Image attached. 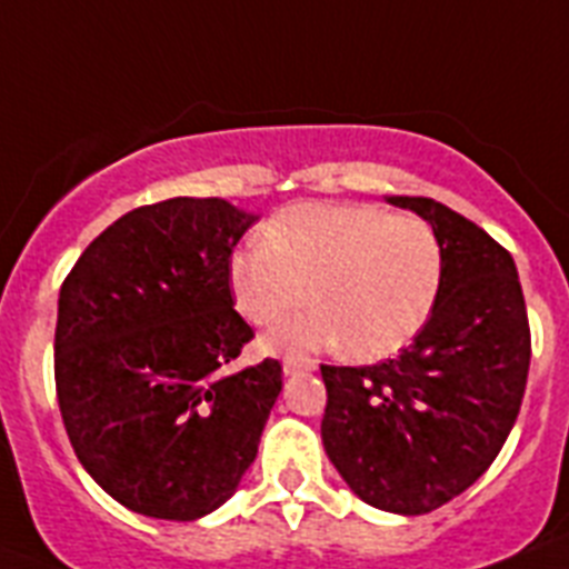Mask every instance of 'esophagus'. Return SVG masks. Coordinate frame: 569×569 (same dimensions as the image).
I'll use <instances>...</instances> for the list:
<instances>
[{
    "label": "esophagus",
    "mask_w": 569,
    "mask_h": 569,
    "mask_svg": "<svg viewBox=\"0 0 569 569\" xmlns=\"http://www.w3.org/2000/svg\"><path fill=\"white\" fill-rule=\"evenodd\" d=\"M316 367H319V361L316 359H296V356H290V359H284L281 370H284V376H296V373H308V370H316Z\"/></svg>",
    "instance_id": "34e87169"
}]
</instances>
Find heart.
Listing matches in <instances>:
<instances>
[{
	"label": "heart",
	"mask_w": 569,
	"mask_h": 569,
	"mask_svg": "<svg viewBox=\"0 0 569 569\" xmlns=\"http://www.w3.org/2000/svg\"><path fill=\"white\" fill-rule=\"evenodd\" d=\"M445 279L436 230L376 204L305 202L230 253L228 288L250 325L270 328L310 299L316 310L264 336L268 353L339 345L361 361L407 347L433 316Z\"/></svg>",
	"instance_id": "heart-1"
}]
</instances>
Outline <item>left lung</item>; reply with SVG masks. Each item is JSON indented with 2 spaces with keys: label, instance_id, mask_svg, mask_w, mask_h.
Returning a JSON list of instances; mask_svg holds the SVG:
<instances>
[{
  "label": "left lung",
  "instance_id": "obj_1",
  "mask_svg": "<svg viewBox=\"0 0 569 569\" xmlns=\"http://www.w3.org/2000/svg\"><path fill=\"white\" fill-rule=\"evenodd\" d=\"M436 230L445 279L433 316L396 359L321 365V441L367 505L421 516L492 465L521 410L530 325L516 261L499 241L425 196H390Z\"/></svg>",
  "mask_w": 569,
  "mask_h": 569
}]
</instances>
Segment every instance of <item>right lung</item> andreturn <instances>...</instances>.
<instances>
[{
    "instance_id": "add662e5",
    "label": "right lung",
    "mask_w": 569,
    "mask_h": 569,
    "mask_svg": "<svg viewBox=\"0 0 569 569\" xmlns=\"http://www.w3.org/2000/svg\"><path fill=\"white\" fill-rule=\"evenodd\" d=\"M253 222L224 199L144 204L90 241L59 290L53 376L73 453L150 519L222 507L281 393L276 359L228 370L253 339L228 288Z\"/></svg>"
}]
</instances>
